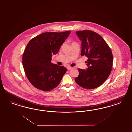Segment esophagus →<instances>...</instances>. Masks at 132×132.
Listing matches in <instances>:
<instances>
[{
	"label": "esophagus",
	"mask_w": 132,
	"mask_h": 132,
	"mask_svg": "<svg viewBox=\"0 0 132 132\" xmlns=\"http://www.w3.org/2000/svg\"><path fill=\"white\" fill-rule=\"evenodd\" d=\"M72 67H70V66H68V67H67V70H70L72 69Z\"/></svg>",
	"instance_id": "obj_1"
}]
</instances>
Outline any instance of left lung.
Returning a JSON list of instances; mask_svg holds the SVG:
<instances>
[{
    "label": "left lung",
    "mask_w": 132,
    "mask_h": 132,
    "mask_svg": "<svg viewBox=\"0 0 132 132\" xmlns=\"http://www.w3.org/2000/svg\"><path fill=\"white\" fill-rule=\"evenodd\" d=\"M81 41V55L88 58L87 70L78 69L79 76L75 80L83 88L93 89L108 79L113 65L112 51L99 34L91 30L76 31Z\"/></svg>",
    "instance_id": "obj_1"
}]
</instances>
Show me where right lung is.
Wrapping results in <instances>:
<instances>
[{
    "label": "right lung",
    "mask_w": 132,
    "mask_h": 132,
    "mask_svg": "<svg viewBox=\"0 0 132 132\" xmlns=\"http://www.w3.org/2000/svg\"><path fill=\"white\" fill-rule=\"evenodd\" d=\"M70 31L45 32L30 40L24 49L22 63L26 75L35 88L50 91L60 84L67 71L64 66L51 63Z\"/></svg>",
    "instance_id": "right-lung-1"
}]
</instances>
